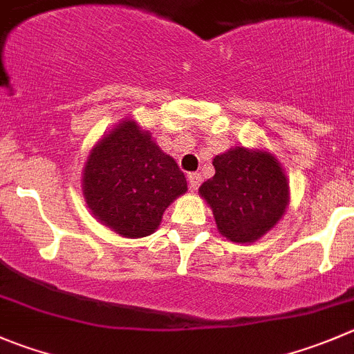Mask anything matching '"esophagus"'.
<instances>
[{"mask_svg": "<svg viewBox=\"0 0 354 354\" xmlns=\"http://www.w3.org/2000/svg\"><path fill=\"white\" fill-rule=\"evenodd\" d=\"M187 183H189L191 191H196L201 184V175L196 174V171H194V174H189L187 175Z\"/></svg>", "mask_w": 354, "mask_h": 354, "instance_id": "1", "label": "esophagus"}]
</instances>
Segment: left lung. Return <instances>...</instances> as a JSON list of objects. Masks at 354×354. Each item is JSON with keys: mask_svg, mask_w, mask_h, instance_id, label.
<instances>
[{"mask_svg": "<svg viewBox=\"0 0 354 354\" xmlns=\"http://www.w3.org/2000/svg\"><path fill=\"white\" fill-rule=\"evenodd\" d=\"M212 163L215 175L198 193L210 207L218 233L234 243L261 240L290 201L281 163L269 151L243 146L217 154Z\"/></svg>", "mask_w": 354, "mask_h": 354, "instance_id": "8db88e82", "label": "left lung"}]
</instances>
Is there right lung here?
<instances>
[{"label":"right lung","instance_id":"right-lung-1","mask_svg":"<svg viewBox=\"0 0 354 354\" xmlns=\"http://www.w3.org/2000/svg\"><path fill=\"white\" fill-rule=\"evenodd\" d=\"M82 186L93 217L124 238L153 234L168 205L187 191L179 165L130 118L92 147Z\"/></svg>","mask_w":354,"mask_h":354}]
</instances>
